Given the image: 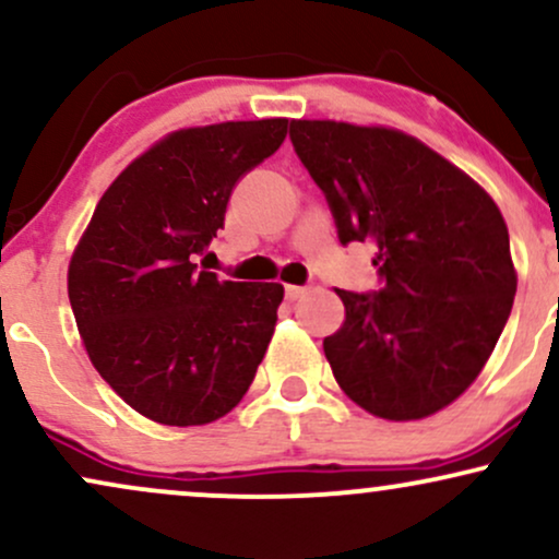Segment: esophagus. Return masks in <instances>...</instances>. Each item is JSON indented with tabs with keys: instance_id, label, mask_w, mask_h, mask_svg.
Instances as JSON below:
<instances>
[{
	"instance_id": "obj_1",
	"label": "esophagus",
	"mask_w": 559,
	"mask_h": 559,
	"mask_svg": "<svg viewBox=\"0 0 559 559\" xmlns=\"http://www.w3.org/2000/svg\"><path fill=\"white\" fill-rule=\"evenodd\" d=\"M305 292H307L305 286H294V284H288V286H286V297L292 299V301H294V299H299V297H305Z\"/></svg>"
}]
</instances>
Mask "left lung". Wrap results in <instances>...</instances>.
I'll return each instance as SVG.
<instances>
[{"label": "left lung", "mask_w": 559, "mask_h": 559, "mask_svg": "<svg viewBox=\"0 0 559 559\" xmlns=\"http://www.w3.org/2000/svg\"><path fill=\"white\" fill-rule=\"evenodd\" d=\"M338 239L378 249L383 286L342 292L323 338L333 378L376 418L423 420L463 396L497 346L518 273L497 202L431 146L386 126L292 120Z\"/></svg>", "instance_id": "1"}]
</instances>
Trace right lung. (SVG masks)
Listing matches in <instances>:
<instances>
[{
	"label": "right lung",
	"mask_w": 559,
	"mask_h": 559,
	"mask_svg": "<svg viewBox=\"0 0 559 559\" xmlns=\"http://www.w3.org/2000/svg\"><path fill=\"white\" fill-rule=\"evenodd\" d=\"M288 118L178 128L96 202L68 265V297L96 373L144 418L228 415L271 344L281 284L199 271L230 191L286 139Z\"/></svg>",
	"instance_id": "right-lung-1"
}]
</instances>
